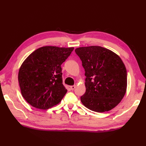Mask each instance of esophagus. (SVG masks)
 Masks as SVG:
<instances>
[{
  "instance_id": "1",
  "label": "esophagus",
  "mask_w": 146,
  "mask_h": 146,
  "mask_svg": "<svg viewBox=\"0 0 146 146\" xmlns=\"http://www.w3.org/2000/svg\"><path fill=\"white\" fill-rule=\"evenodd\" d=\"M75 88H76V85H73V86H70V89H71L72 90H74V89H75Z\"/></svg>"
}]
</instances>
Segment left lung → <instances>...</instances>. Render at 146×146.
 I'll return each mask as SVG.
<instances>
[{
	"instance_id": "8db88e82",
	"label": "left lung",
	"mask_w": 146,
	"mask_h": 146,
	"mask_svg": "<svg viewBox=\"0 0 146 146\" xmlns=\"http://www.w3.org/2000/svg\"><path fill=\"white\" fill-rule=\"evenodd\" d=\"M85 71L86 92L80 97L83 105L97 112L111 110L124 98L127 90L125 66L118 55L100 46L75 50Z\"/></svg>"
}]
</instances>
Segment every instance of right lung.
I'll use <instances>...</instances> for the list:
<instances>
[{"instance_id":"add662e5","label":"right lung","mask_w":146,"mask_h":146,"mask_svg":"<svg viewBox=\"0 0 146 146\" xmlns=\"http://www.w3.org/2000/svg\"><path fill=\"white\" fill-rule=\"evenodd\" d=\"M74 47L44 46L24 60L18 73L21 92L25 101L38 109L48 110L58 104L67 92L61 65Z\"/></svg>"}]
</instances>
